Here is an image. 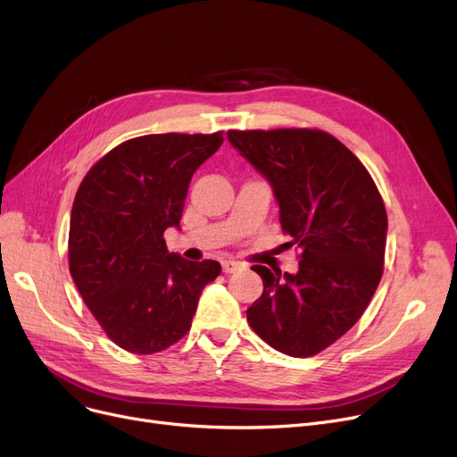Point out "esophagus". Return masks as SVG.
Here are the masks:
<instances>
[{"label":"esophagus","mask_w":457,"mask_h":457,"mask_svg":"<svg viewBox=\"0 0 457 457\" xmlns=\"http://www.w3.org/2000/svg\"><path fill=\"white\" fill-rule=\"evenodd\" d=\"M243 265L239 263V262H233V260H224L222 262V270L224 272H235V270H239Z\"/></svg>","instance_id":"esophagus-1"}]
</instances>
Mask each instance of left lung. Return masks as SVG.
<instances>
[{"mask_svg": "<svg viewBox=\"0 0 457 457\" xmlns=\"http://www.w3.org/2000/svg\"><path fill=\"white\" fill-rule=\"evenodd\" d=\"M229 144L270 183L280 224L301 248L296 274L263 265L248 325L289 356L321 353L361 320L381 282L386 211L371 175L317 129L229 130Z\"/></svg>", "mask_w": 457, "mask_h": 457, "instance_id": "obj_1", "label": "left lung"}]
</instances>
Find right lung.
I'll list each match as a JSON object with an SVG mask.
<instances>
[{"instance_id": "obj_1", "label": "right lung", "mask_w": 457, "mask_h": 457, "mask_svg": "<svg viewBox=\"0 0 457 457\" xmlns=\"http://www.w3.org/2000/svg\"><path fill=\"white\" fill-rule=\"evenodd\" d=\"M214 134H149L113 147L84 177L69 228V269L108 338L136 354L164 351L190 330L212 260L170 253L194 171L222 145Z\"/></svg>"}]
</instances>
